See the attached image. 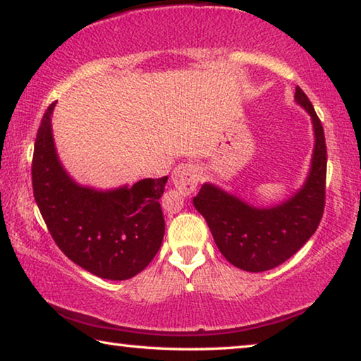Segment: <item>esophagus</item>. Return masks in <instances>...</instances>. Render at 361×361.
Segmentation results:
<instances>
[{
    "mask_svg": "<svg viewBox=\"0 0 361 361\" xmlns=\"http://www.w3.org/2000/svg\"><path fill=\"white\" fill-rule=\"evenodd\" d=\"M172 181L181 194L189 195L195 191L200 181V170L194 164H180L176 166L172 173Z\"/></svg>",
    "mask_w": 361,
    "mask_h": 361,
    "instance_id": "1",
    "label": "esophagus"
}]
</instances>
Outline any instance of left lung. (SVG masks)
Instances as JSON below:
<instances>
[{
    "label": "left lung",
    "mask_w": 361,
    "mask_h": 361,
    "mask_svg": "<svg viewBox=\"0 0 361 361\" xmlns=\"http://www.w3.org/2000/svg\"><path fill=\"white\" fill-rule=\"evenodd\" d=\"M295 99L312 118L315 146L310 173L293 197L271 209H256L205 183L192 199L219 252L231 264L247 272L269 271L291 258L312 237L325 210V133L312 103L299 85Z\"/></svg>",
    "instance_id": "1"
}]
</instances>
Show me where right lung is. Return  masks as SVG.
<instances>
[{
	"label": "right lung",
	"instance_id": "1",
	"mask_svg": "<svg viewBox=\"0 0 361 361\" xmlns=\"http://www.w3.org/2000/svg\"><path fill=\"white\" fill-rule=\"evenodd\" d=\"M51 103L36 133L33 195L57 247L97 277L127 280L149 264L162 245L166 221L159 199L167 176L132 188L95 191L79 186L60 164L54 146Z\"/></svg>",
	"mask_w": 361,
	"mask_h": 361
}]
</instances>
